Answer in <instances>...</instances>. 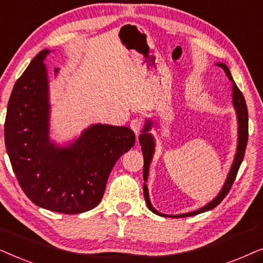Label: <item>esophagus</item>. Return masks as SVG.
I'll list each match as a JSON object with an SVG mask.
<instances>
[{"mask_svg":"<svg viewBox=\"0 0 263 263\" xmlns=\"http://www.w3.org/2000/svg\"><path fill=\"white\" fill-rule=\"evenodd\" d=\"M143 120L141 117H136V118H134V120H132V122H130V128L133 129V130H134V133L136 135L139 134L140 132L142 130V128H143Z\"/></svg>","mask_w":263,"mask_h":263,"instance_id":"34e87169","label":"esophagus"}]
</instances>
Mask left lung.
<instances>
[{"instance_id":"8db88e82","label":"left lung","mask_w":263,"mask_h":263,"mask_svg":"<svg viewBox=\"0 0 263 263\" xmlns=\"http://www.w3.org/2000/svg\"><path fill=\"white\" fill-rule=\"evenodd\" d=\"M218 66L222 68V69L225 70V73L229 77L230 80L233 81L232 77H231V73H230V70H229V68L222 63H219ZM233 105H235V107H236L237 117H238V124H239L238 125V134H239L238 147H237V153H236V157H235V161H233V164H232L231 171H230V174L228 176V179H226V182L224 184V188L221 189V192L219 193V195L215 197V199L212 201V202H210L208 204H206V206L200 208V210H197V211L190 212V213H185V214L165 215V214L159 213V212L153 208L152 203H151V201H149V197H148V189H147V185L145 183V184H143V195H145L147 207H148V210L152 211L153 213H156L158 215H161V217H171V218L192 217V215L200 214V213H202V212L210 211V210H212V208L217 207L218 204L225 199V196L229 194L230 189L232 188L233 182H235V179H236L237 172H238L240 164H242V161H243L244 154H246V148H247L248 135H249V134H248V107H247V104H246V99H244L242 92L239 91V88L237 87L236 84H233ZM149 128H151V123L148 122V123L146 124V128L143 129L142 134L139 136V141H140V145H141V149H142V154H143V179H145V181H147V175H148L149 163H151V159H152V154H153V149H154V141H153L152 135L147 133L149 130Z\"/></svg>"}]
</instances>
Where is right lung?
<instances>
[{
	"label": "right lung",
	"mask_w": 263,
	"mask_h": 263,
	"mask_svg": "<svg viewBox=\"0 0 263 263\" xmlns=\"http://www.w3.org/2000/svg\"><path fill=\"white\" fill-rule=\"evenodd\" d=\"M42 50L17 79L5 122V142L17 182L45 210L79 214L98 206L122 154L135 145L128 127L97 124L69 148L49 142L48 78ZM57 71V69H55Z\"/></svg>",
	"instance_id": "obj_1"
}]
</instances>
